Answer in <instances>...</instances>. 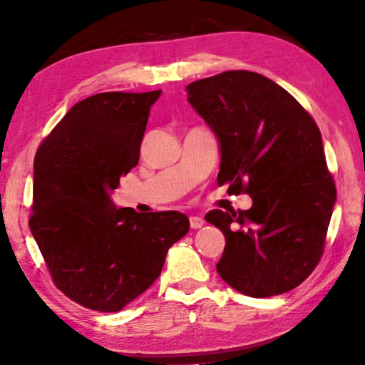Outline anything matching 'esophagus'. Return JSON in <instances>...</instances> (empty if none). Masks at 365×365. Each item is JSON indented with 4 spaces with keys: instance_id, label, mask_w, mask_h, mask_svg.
I'll return each mask as SVG.
<instances>
[{
    "instance_id": "esophagus-1",
    "label": "esophagus",
    "mask_w": 365,
    "mask_h": 365,
    "mask_svg": "<svg viewBox=\"0 0 365 365\" xmlns=\"http://www.w3.org/2000/svg\"><path fill=\"white\" fill-rule=\"evenodd\" d=\"M202 225H205V219L202 217H200V215H191L190 217V227L191 228H201Z\"/></svg>"
}]
</instances>
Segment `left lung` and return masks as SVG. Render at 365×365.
Here are the masks:
<instances>
[{
  "mask_svg": "<svg viewBox=\"0 0 365 365\" xmlns=\"http://www.w3.org/2000/svg\"><path fill=\"white\" fill-rule=\"evenodd\" d=\"M187 95L219 140L217 183L252 200L248 211L206 214L225 235L219 275L251 298L289 292L322 257L336 201L317 123L285 88L250 71L196 80Z\"/></svg>",
  "mask_w": 365,
  "mask_h": 365,
  "instance_id": "obj_1",
  "label": "left lung"
}]
</instances>
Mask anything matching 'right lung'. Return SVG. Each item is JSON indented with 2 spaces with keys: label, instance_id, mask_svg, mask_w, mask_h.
<instances>
[{
  "label": "right lung",
  "instance_id": "add662e5",
  "mask_svg": "<svg viewBox=\"0 0 365 365\" xmlns=\"http://www.w3.org/2000/svg\"><path fill=\"white\" fill-rule=\"evenodd\" d=\"M159 96L160 90L85 98L35 154L30 232L56 287L93 311H122L145 293L170 246L190 230L182 212L141 214L110 200L138 164Z\"/></svg>",
  "mask_w": 365,
  "mask_h": 365
}]
</instances>
